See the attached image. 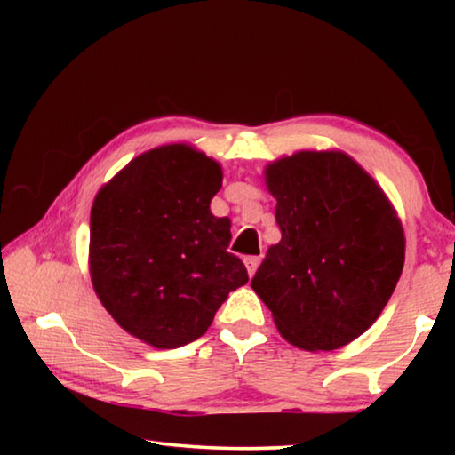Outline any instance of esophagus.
Returning <instances> with one entry per match:
<instances>
[{
	"label": "esophagus",
	"mask_w": 455,
	"mask_h": 455,
	"mask_svg": "<svg viewBox=\"0 0 455 455\" xmlns=\"http://www.w3.org/2000/svg\"><path fill=\"white\" fill-rule=\"evenodd\" d=\"M244 265H246V271H249V276H255L257 268L260 265V257H246Z\"/></svg>",
	"instance_id": "esophagus-1"
}]
</instances>
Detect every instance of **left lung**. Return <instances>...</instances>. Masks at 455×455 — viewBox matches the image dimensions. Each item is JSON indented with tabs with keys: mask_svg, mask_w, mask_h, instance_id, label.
Wrapping results in <instances>:
<instances>
[{
	"mask_svg": "<svg viewBox=\"0 0 455 455\" xmlns=\"http://www.w3.org/2000/svg\"><path fill=\"white\" fill-rule=\"evenodd\" d=\"M281 243L251 287L289 343L333 351L373 325L403 271L394 206L343 152H297L267 166Z\"/></svg>",
	"mask_w": 455,
	"mask_h": 455,
	"instance_id": "1",
	"label": "left lung"
}]
</instances>
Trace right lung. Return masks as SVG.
<instances>
[{
    "instance_id": "right-lung-1",
    "label": "right lung",
    "mask_w": 455,
    "mask_h": 455,
    "mask_svg": "<svg viewBox=\"0 0 455 455\" xmlns=\"http://www.w3.org/2000/svg\"><path fill=\"white\" fill-rule=\"evenodd\" d=\"M220 166L190 146L144 152L94 198L90 275L130 335L174 349L206 333L228 292L249 281L230 255V222L211 212Z\"/></svg>"
}]
</instances>
